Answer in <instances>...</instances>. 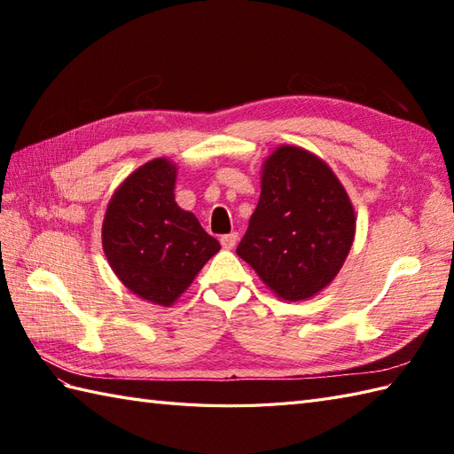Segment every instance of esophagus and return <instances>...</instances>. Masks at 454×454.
Returning <instances> with one entry per match:
<instances>
[{"mask_svg": "<svg viewBox=\"0 0 454 454\" xmlns=\"http://www.w3.org/2000/svg\"><path fill=\"white\" fill-rule=\"evenodd\" d=\"M238 239H239L238 232L224 234V236L220 238V244H222V247H224V249H234V247H236V244H238Z\"/></svg>", "mask_w": 454, "mask_h": 454, "instance_id": "esophagus-1", "label": "esophagus"}]
</instances>
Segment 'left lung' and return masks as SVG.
Here are the masks:
<instances>
[{"label":"left lung","instance_id":"left-lung-1","mask_svg":"<svg viewBox=\"0 0 454 454\" xmlns=\"http://www.w3.org/2000/svg\"><path fill=\"white\" fill-rule=\"evenodd\" d=\"M355 238V212L333 171L314 153L281 146L267 158L262 195L236 254L285 301L333 281Z\"/></svg>","mask_w":454,"mask_h":454}]
</instances>
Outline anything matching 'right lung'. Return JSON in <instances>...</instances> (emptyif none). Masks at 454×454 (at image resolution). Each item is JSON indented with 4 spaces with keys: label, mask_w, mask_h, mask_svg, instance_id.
I'll return each mask as SVG.
<instances>
[{
    "label": "right lung",
    "mask_w": 454,
    "mask_h": 454,
    "mask_svg": "<svg viewBox=\"0 0 454 454\" xmlns=\"http://www.w3.org/2000/svg\"><path fill=\"white\" fill-rule=\"evenodd\" d=\"M176 166L158 158L114 191L103 220V249L124 286L169 306L192 283L220 244L192 212L177 207Z\"/></svg>",
    "instance_id": "obj_1"
}]
</instances>
